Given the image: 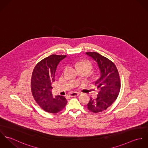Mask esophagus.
Segmentation results:
<instances>
[{"mask_svg": "<svg viewBox=\"0 0 148 148\" xmlns=\"http://www.w3.org/2000/svg\"><path fill=\"white\" fill-rule=\"evenodd\" d=\"M80 95V93H78V92H72L71 93H70L69 95V96L71 97H75V96H77Z\"/></svg>", "mask_w": 148, "mask_h": 148, "instance_id": "1", "label": "esophagus"}]
</instances>
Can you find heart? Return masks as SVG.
I'll return each mask as SVG.
<instances>
[{
  "instance_id": "b5f03b06",
  "label": "heart",
  "mask_w": 148,
  "mask_h": 148,
  "mask_svg": "<svg viewBox=\"0 0 148 148\" xmlns=\"http://www.w3.org/2000/svg\"><path fill=\"white\" fill-rule=\"evenodd\" d=\"M76 66L78 69L79 71L85 70L88 73L90 72V71L92 69L91 64L86 61H82V62L77 63L76 64Z\"/></svg>"
}]
</instances>
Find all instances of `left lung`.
Instances as JSON below:
<instances>
[{"label": "left lung", "mask_w": 148, "mask_h": 148, "mask_svg": "<svg viewBox=\"0 0 148 148\" xmlns=\"http://www.w3.org/2000/svg\"><path fill=\"white\" fill-rule=\"evenodd\" d=\"M85 54L95 60L100 71V77L96 81L99 93L96 99H90L88 109L98 113L106 110L116 100L120 90V79L117 69L112 61L95 52Z\"/></svg>", "instance_id": "obj_1"}]
</instances>
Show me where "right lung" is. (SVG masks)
Listing matches in <instances>:
<instances>
[{
  "label": "right lung",
  "instance_id": "right-lung-1",
  "mask_svg": "<svg viewBox=\"0 0 148 148\" xmlns=\"http://www.w3.org/2000/svg\"><path fill=\"white\" fill-rule=\"evenodd\" d=\"M66 55H52L44 58L35 66L31 78V90L34 99L45 111L56 113L65 106L67 100L64 96L52 95V84L59 63Z\"/></svg>",
  "mask_w": 148,
  "mask_h": 148
}]
</instances>
